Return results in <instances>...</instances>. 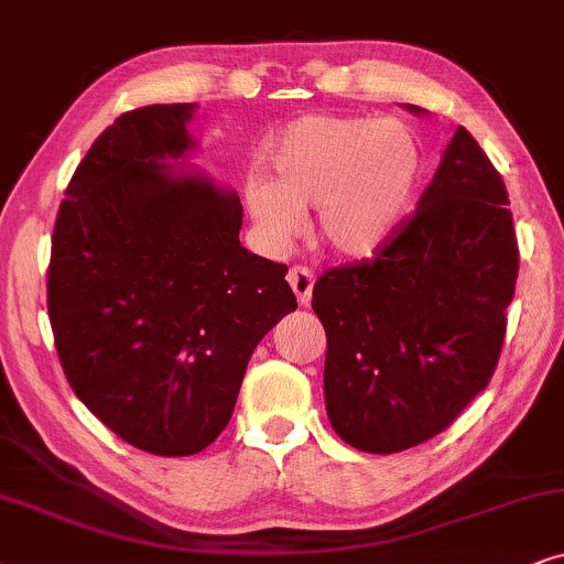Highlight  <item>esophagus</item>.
Segmentation results:
<instances>
[{
    "mask_svg": "<svg viewBox=\"0 0 564 564\" xmlns=\"http://www.w3.org/2000/svg\"><path fill=\"white\" fill-rule=\"evenodd\" d=\"M286 278H289L291 291H294V294H296V302L302 304V306H310V302H312V289H314V275H312V270L296 265V268L289 270Z\"/></svg>",
    "mask_w": 564,
    "mask_h": 564,
    "instance_id": "1",
    "label": "esophagus"
}]
</instances>
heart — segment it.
I'll return each instance as SVG.
<instances>
[{"instance_id":"heart-1","label":"heart","mask_w":564,"mask_h":564,"mask_svg":"<svg viewBox=\"0 0 564 564\" xmlns=\"http://www.w3.org/2000/svg\"><path fill=\"white\" fill-rule=\"evenodd\" d=\"M270 183L252 180L245 200L273 242L302 229L317 208V239L343 260H371L392 242L423 172L415 131L400 118L304 116L268 152Z\"/></svg>"}]
</instances>
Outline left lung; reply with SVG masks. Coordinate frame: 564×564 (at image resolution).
I'll use <instances>...</instances> for the list:
<instances>
[{
  "instance_id": "left-lung-1",
  "label": "left lung",
  "mask_w": 564,
  "mask_h": 564,
  "mask_svg": "<svg viewBox=\"0 0 564 564\" xmlns=\"http://www.w3.org/2000/svg\"><path fill=\"white\" fill-rule=\"evenodd\" d=\"M516 275L506 185L459 126L415 216L377 260L314 283L327 417L345 444L397 454L452 425L492 377Z\"/></svg>"
}]
</instances>
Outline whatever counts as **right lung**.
Masks as SVG:
<instances>
[{
  "label": "right lung",
  "instance_id": "add662e5",
  "mask_svg": "<svg viewBox=\"0 0 564 564\" xmlns=\"http://www.w3.org/2000/svg\"><path fill=\"white\" fill-rule=\"evenodd\" d=\"M195 102L123 112L58 208L48 317L74 394L118 438L191 456L227 427L252 350L296 310L278 265L239 245L242 204L187 167Z\"/></svg>",
  "mask_w": 564,
  "mask_h": 564
}]
</instances>
